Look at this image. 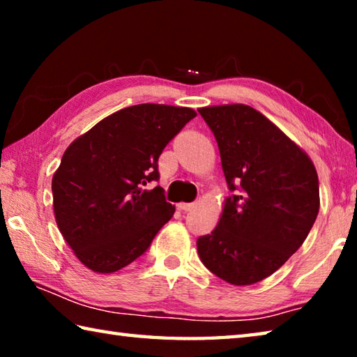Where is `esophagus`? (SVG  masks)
<instances>
[{
    "label": "esophagus",
    "mask_w": 357,
    "mask_h": 357,
    "mask_svg": "<svg viewBox=\"0 0 357 357\" xmlns=\"http://www.w3.org/2000/svg\"><path fill=\"white\" fill-rule=\"evenodd\" d=\"M193 206H195V204H193V203H179V204H178V209H181V211H184V213H187V211H190Z\"/></svg>",
    "instance_id": "esophagus-1"
}]
</instances>
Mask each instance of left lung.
Listing matches in <instances>:
<instances>
[{"mask_svg": "<svg viewBox=\"0 0 357 357\" xmlns=\"http://www.w3.org/2000/svg\"><path fill=\"white\" fill-rule=\"evenodd\" d=\"M219 146L229 192L211 234L197 241L203 264L231 285L274 274L304 243L319 209L312 160L275 124L243 104L200 108Z\"/></svg>", "mask_w": 357, "mask_h": 357, "instance_id": "obj_1", "label": "left lung"}]
</instances>
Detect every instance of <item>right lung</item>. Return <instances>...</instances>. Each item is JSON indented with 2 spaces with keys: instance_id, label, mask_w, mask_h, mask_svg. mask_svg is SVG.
Wrapping results in <instances>:
<instances>
[{
  "instance_id": "obj_1",
  "label": "right lung",
  "mask_w": 357,
  "mask_h": 357,
  "mask_svg": "<svg viewBox=\"0 0 357 357\" xmlns=\"http://www.w3.org/2000/svg\"><path fill=\"white\" fill-rule=\"evenodd\" d=\"M197 116L192 108L140 104L123 108L66 149L53 174L59 231L94 273H116L149 249L174 206L159 181V155Z\"/></svg>"
}]
</instances>
